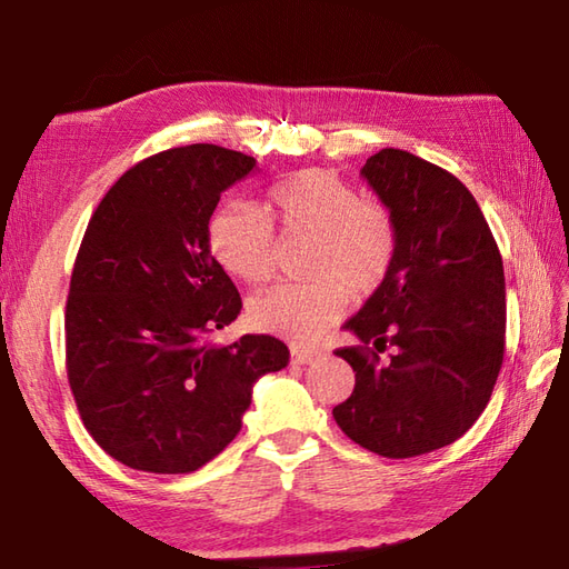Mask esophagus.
I'll use <instances>...</instances> for the list:
<instances>
[{"instance_id": "34e87169", "label": "esophagus", "mask_w": 569, "mask_h": 569, "mask_svg": "<svg viewBox=\"0 0 569 569\" xmlns=\"http://www.w3.org/2000/svg\"><path fill=\"white\" fill-rule=\"evenodd\" d=\"M319 351H313V349H291V359H293V363H313L316 359H319Z\"/></svg>"}]
</instances>
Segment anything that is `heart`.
<instances>
[{
	"label": "heart",
	"instance_id": "b5f03b06",
	"mask_svg": "<svg viewBox=\"0 0 569 569\" xmlns=\"http://www.w3.org/2000/svg\"><path fill=\"white\" fill-rule=\"evenodd\" d=\"M288 238H313L308 283H278L256 296L248 319L291 343H311L341 319L349 291H377L397 253V228L381 203L359 198L326 170L296 172L268 192L263 213L230 206L210 220V250L228 273L263 283L276 271L273 226ZM350 288L346 289L345 286Z\"/></svg>",
	"mask_w": 569,
	"mask_h": 569
}]
</instances>
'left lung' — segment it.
<instances>
[{
	"label": "left lung",
	"instance_id": "left-lung-1",
	"mask_svg": "<svg viewBox=\"0 0 569 569\" xmlns=\"http://www.w3.org/2000/svg\"><path fill=\"white\" fill-rule=\"evenodd\" d=\"M361 178L397 228L387 278L343 323L363 346L339 349L356 387L333 419L389 459L457 441L487 409L505 359V268L471 192L407 150H379ZM395 356L387 367L378 353Z\"/></svg>",
	"mask_w": 569,
	"mask_h": 569
}]
</instances>
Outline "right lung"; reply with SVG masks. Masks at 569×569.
Masks as SVG:
<instances>
[{"label": "right lung", "mask_w": 569, "mask_h": 569, "mask_svg": "<svg viewBox=\"0 0 569 569\" xmlns=\"http://www.w3.org/2000/svg\"><path fill=\"white\" fill-rule=\"evenodd\" d=\"M256 158L186 146L138 162L84 230L67 298V379L84 429L124 467L188 475L236 439L263 373L288 366L273 336L210 343L240 296L210 256L220 192Z\"/></svg>", "instance_id": "1"}]
</instances>
